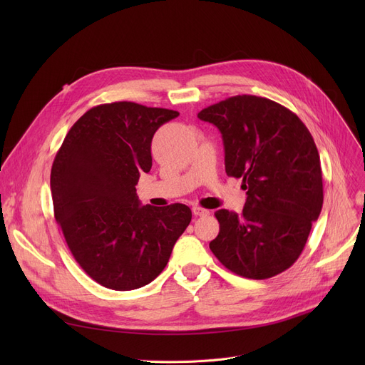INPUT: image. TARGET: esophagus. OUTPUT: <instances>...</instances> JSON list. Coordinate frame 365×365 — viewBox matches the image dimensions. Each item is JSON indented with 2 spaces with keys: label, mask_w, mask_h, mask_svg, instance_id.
I'll return each instance as SVG.
<instances>
[{
  "label": "esophagus",
  "mask_w": 365,
  "mask_h": 365,
  "mask_svg": "<svg viewBox=\"0 0 365 365\" xmlns=\"http://www.w3.org/2000/svg\"><path fill=\"white\" fill-rule=\"evenodd\" d=\"M192 213L195 215V216H207L208 215V212L205 208H201V207H192Z\"/></svg>",
  "instance_id": "1"
}]
</instances>
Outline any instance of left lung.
Returning <instances> with one entry per match:
<instances>
[{"instance_id": "obj_1", "label": "left lung", "mask_w": 365, "mask_h": 365, "mask_svg": "<svg viewBox=\"0 0 365 365\" xmlns=\"http://www.w3.org/2000/svg\"><path fill=\"white\" fill-rule=\"evenodd\" d=\"M198 118L222 133L226 175L242 179V213L217 210L210 250L229 271L252 279L284 272L299 259L322 208L317 145L294 112L242 94L204 108Z\"/></svg>"}]
</instances>
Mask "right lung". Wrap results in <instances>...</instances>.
<instances>
[{
  "mask_svg": "<svg viewBox=\"0 0 365 365\" xmlns=\"http://www.w3.org/2000/svg\"><path fill=\"white\" fill-rule=\"evenodd\" d=\"M178 110L113 102L88 109L68 131L51 167L54 217L73 259L110 290L155 279L185 232V204L140 205L136 185L152 167L150 142Z\"/></svg>",
  "mask_w": 365,
  "mask_h": 365,
  "instance_id": "add662e5",
  "label": "right lung"
}]
</instances>
